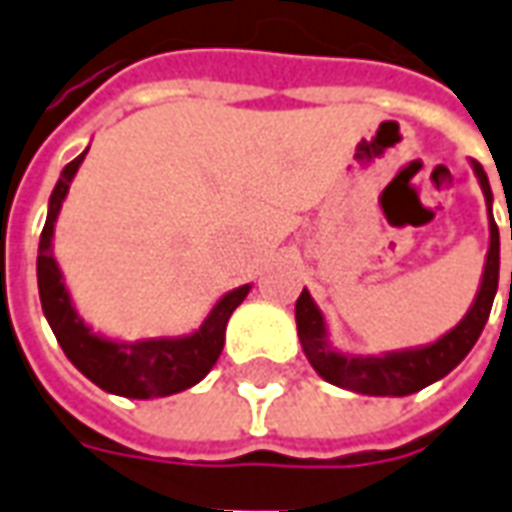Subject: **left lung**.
<instances>
[{
	"label": "left lung",
	"mask_w": 512,
	"mask_h": 512,
	"mask_svg": "<svg viewBox=\"0 0 512 512\" xmlns=\"http://www.w3.org/2000/svg\"><path fill=\"white\" fill-rule=\"evenodd\" d=\"M471 169L480 180L482 196L488 205L491 238H488V255H485L480 288H477V296L466 310V316L460 318L452 330L443 332L438 341L410 346V349H393V352H382V355H349V352H341L332 346L327 318L305 288L296 299V332H299L302 352L321 380L338 385L343 391L366 393V396H407V393L421 391L446 377L471 352V346L477 343L485 321L491 316L493 296L499 288V227L493 221L491 182L477 160H471Z\"/></svg>",
	"instance_id": "left-lung-1"
}]
</instances>
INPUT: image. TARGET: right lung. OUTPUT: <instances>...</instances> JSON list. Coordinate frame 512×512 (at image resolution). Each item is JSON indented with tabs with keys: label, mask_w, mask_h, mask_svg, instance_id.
Instances as JSON below:
<instances>
[{
	"label": "right lung",
	"mask_w": 512,
	"mask_h": 512,
	"mask_svg": "<svg viewBox=\"0 0 512 512\" xmlns=\"http://www.w3.org/2000/svg\"><path fill=\"white\" fill-rule=\"evenodd\" d=\"M74 157L66 169L60 171L55 191L49 196L46 224L38 244V293L41 307L55 332L60 349L66 352L77 371L99 385L102 391L127 396V399H155V396H171L185 388H191L199 380H205L207 371L216 366L221 349H224V332L232 310L246 299L252 285H241L224 293L216 305L210 307L199 330L188 335H160V338H141V341H116L102 332L91 330L85 318L77 313L71 302V293L63 282V271L57 266L52 252L55 224L60 207L69 196L71 180L77 177L82 160Z\"/></svg>",
	"instance_id": "add662e5"
}]
</instances>
